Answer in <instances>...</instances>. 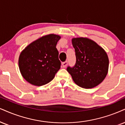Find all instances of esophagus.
Returning a JSON list of instances; mask_svg holds the SVG:
<instances>
[{
  "instance_id": "esophagus-1",
  "label": "esophagus",
  "mask_w": 125,
  "mask_h": 125,
  "mask_svg": "<svg viewBox=\"0 0 125 125\" xmlns=\"http://www.w3.org/2000/svg\"><path fill=\"white\" fill-rule=\"evenodd\" d=\"M62 65L63 68H65L67 66V65H68V62H67V61H65V62H63L62 63Z\"/></svg>"
}]
</instances>
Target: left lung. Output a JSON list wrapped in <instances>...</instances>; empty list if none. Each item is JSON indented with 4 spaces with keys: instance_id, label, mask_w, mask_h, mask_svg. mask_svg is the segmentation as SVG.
Masks as SVG:
<instances>
[{
    "instance_id": "obj_1",
    "label": "left lung",
    "mask_w": 125,
    "mask_h": 125,
    "mask_svg": "<svg viewBox=\"0 0 125 125\" xmlns=\"http://www.w3.org/2000/svg\"><path fill=\"white\" fill-rule=\"evenodd\" d=\"M76 61L73 67H68L67 71L77 85L92 89L103 81L108 71L109 59L101 46L87 38L72 39Z\"/></svg>"
}]
</instances>
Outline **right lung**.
<instances>
[{
  "label": "right lung",
  "instance_id": "right-lung-1",
  "mask_svg": "<svg viewBox=\"0 0 125 125\" xmlns=\"http://www.w3.org/2000/svg\"><path fill=\"white\" fill-rule=\"evenodd\" d=\"M60 38L58 35H44L21 52L18 65L21 75L28 82L41 86L53 79L61 66L56 49Z\"/></svg>",
  "mask_w": 125,
  "mask_h": 125
}]
</instances>
